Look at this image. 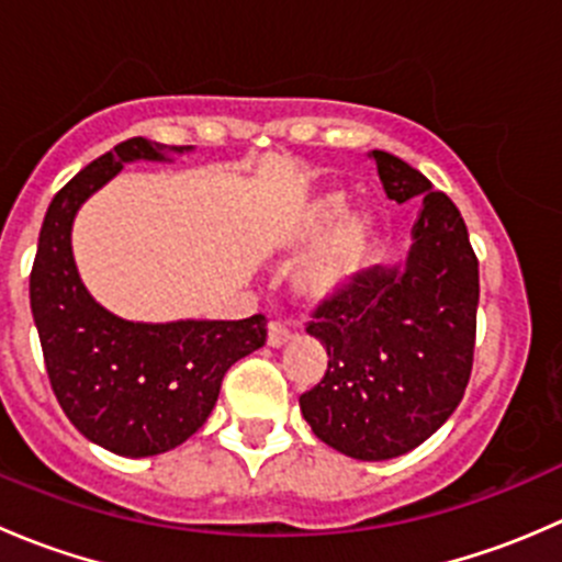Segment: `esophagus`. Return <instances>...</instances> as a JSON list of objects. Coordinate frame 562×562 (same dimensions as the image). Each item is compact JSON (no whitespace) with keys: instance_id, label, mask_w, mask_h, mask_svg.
Returning <instances> with one entry per match:
<instances>
[{"instance_id":"34e87169","label":"esophagus","mask_w":562,"mask_h":562,"mask_svg":"<svg viewBox=\"0 0 562 562\" xmlns=\"http://www.w3.org/2000/svg\"><path fill=\"white\" fill-rule=\"evenodd\" d=\"M291 337H293V331L285 326V323H280V321L269 323V345H271V348H280V345H285Z\"/></svg>"}]
</instances>
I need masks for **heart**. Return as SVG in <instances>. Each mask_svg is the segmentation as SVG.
<instances>
[{
	"label": "heart",
	"mask_w": 562,
	"mask_h": 562,
	"mask_svg": "<svg viewBox=\"0 0 562 562\" xmlns=\"http://www.w3.org/2000/svg\"><path fill=\"white\" fill-rule=\"evenodd\" d=\"M342 192H326L304 209L291 231L293 247H310L321 239L313 252L302 260L293 274V288L307 302H326L353 282L372 247V223L364 214H345ZM337 222L335 226L333 223ZM335 228L331 229L330 225Z\"/></svg>",
	"instance_id": "1"
}]
</instances>
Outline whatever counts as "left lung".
<instances>
[{
    "instance_id": "obj_1",
    "label": "left lung",
    "mask_w": 562,
    "mask_h": 562,
    "mask_svg": "<svg viewBox=\"0 0 562 562\" xmlns=\"http://www.w3.org/2000/svg\"><path fill=\"white\" fill-rule=\"evenodd\" d=\"M391 201H424L405 266L359 271L313 313L328 370L299 396L313 432L364 462L407 454L457 411L468 389L479 258L446 192L389 151H372Z\"/></svg>"
}]
</instances>
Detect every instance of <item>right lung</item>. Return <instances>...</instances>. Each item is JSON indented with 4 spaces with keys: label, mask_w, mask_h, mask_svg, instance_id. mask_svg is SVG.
Listing matches in <instances>:
<instances>
[{
    "label": "right lung",
    "mask_w": 562,
    "mask_h": 562,
    "mask_svg": "<svg viewBox=\"0 0 562 562\" xmlns=\"http://www.w3.org/2000/svg\"><path fill=\"white\" fill-rule=\"evenodd\" d=\"M133 160H166V146L122 140L56 192L40 228L30 302L50 389L72 427L113 454L151 457L203 427L231 364L266 342V317L133 323L89 296L72 260V220Z\"/></svg>",
    "instance_id": "obj_1"
}]
</instances>
